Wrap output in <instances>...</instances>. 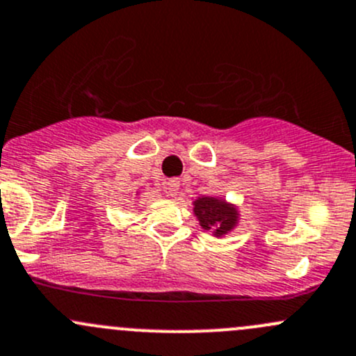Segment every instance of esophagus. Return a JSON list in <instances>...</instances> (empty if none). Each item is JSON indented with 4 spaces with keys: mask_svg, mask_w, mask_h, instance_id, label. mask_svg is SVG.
I'll list each match as a JSON object with an SVG mask.
<instances>
[{
    "mask_svg": "<svg viewBox=\"0 0 356 356\" xmlns=\"http://www.w3.org/2000/svg\"><path fill=\"white\" fill-rule=\"evenodd\" d=\"M164 188H166L168 195H170V197H177L178 192H179V179H177V178L170 179V181L166 183V186H164Z\"/></svg>",
    "mask_w": 356,
    "mask_h": 356,
    "instance_id": "34e87169",
    "label": "esophagus"
}]
</instances>
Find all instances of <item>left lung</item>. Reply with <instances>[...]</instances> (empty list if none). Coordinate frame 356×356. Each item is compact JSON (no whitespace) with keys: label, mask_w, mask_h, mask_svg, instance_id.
Returning <instances> with one entry per match:
<instances>
[{"label":"left lung","mask_w":356,"mask_h":356,"mask_svg":"<svg viewBox=\"0 0 356 356\" xmlns=\"http://www.w3.org/2000/svg\"><path fill=\"white\" fill-rule=\"evenodd\" d=\"M193 214L200 228L212 233V236L222 238L232 233L240 222V209L222 197H197L193 200Z\"/></svg>","instance_id":"1"}]
</instances>
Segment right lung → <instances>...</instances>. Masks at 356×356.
I'll use <instances>...</instances> for the list:
<instances>
[{"instance_id":"add662e5","label":"right lung","mask_w":356,"mask_h":356,"mask_svg":"<svg viewBox=\"0 0 356 356\" xmlns=\"http://www.w3.org/2000/svg\"><path fill=\"white\" fill-rule=\"evenodd\" d=\"M135 195H138V192H137V193H135Z\"/></svg>"}]
</instances>
